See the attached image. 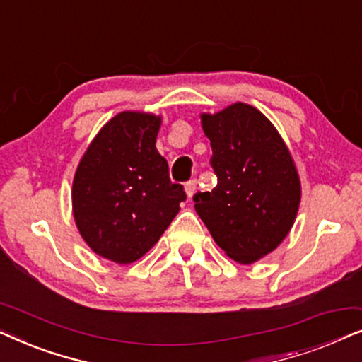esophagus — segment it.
Listing matches in <instances>:
<instances>
[{
  "label": "esophagus",
  "instance_id": "1",
  "mask_svg": "<svg viewBox=\"0 0 362 362\" xmlns=\"http://www.w3.org/2000/svg\"><path fill=\"white\" fill-rule=\"evenodd\" d=\"M185 189H186L187 197H192V194H194L196 189H197V180H189V181H187L186 186H185Z\"/></svg>",
  "mask_w": 362,
  "mask_h": 362
}]
</instances>
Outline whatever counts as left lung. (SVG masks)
<instances>
[{
	"label": "left lung",
	"mask_w": 362,
	"mask_h": 362,
	"mask_svg": "<svg viewBox=\"0 0 362 362\" xmlns=\"http://www.w3.org/2000/svg\"><path fill=\"white\" fill-rule=\"evenodd\" d=\"M217 186L192 196L216 244L240 264L270 254L293 226L300 180L275 127L257 108L234 103L202 115Z\"/></svg>",
	"instance_id": "8db88e82"
}]
</instances>
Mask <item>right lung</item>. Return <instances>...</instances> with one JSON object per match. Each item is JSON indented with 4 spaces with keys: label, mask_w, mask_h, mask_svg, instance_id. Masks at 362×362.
I'll return each mask as SVG.
<instances>
[{
    "label": "right lung",
    "mask_w": 362,
    "mask_h": 362,
    "mask_svg": "<svg viewBox=\"0 0 362 362\" xmlns=\"http://www.w3.org/2000/svg\"><path fill=\"white\" fill-rule=\"evenodd\" d=\"M161 118L123 112L98 132L77 168L72 204L95 254L132 264L156 244L186 201L155 143Z\"/></svg>",
    "instance_id": "right-lung-1"
}]
</instances>
